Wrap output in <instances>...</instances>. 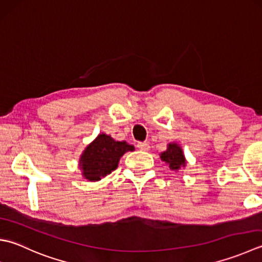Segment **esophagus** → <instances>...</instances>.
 <instances>
[{
  "mask_svg": "<svg viewBox=\"0 0 262 262\" xmlns=\"http://www.w3.org/2000/svg\"><path fill=\"white\" fill-rule=\"evenodd\" d=\"M137 148L141 151H148L150 150V144L147 142H140L137 143Z\"/></svg>",
  "mask_w": 262,
  "mask_h": 262,
  "instance_id": "obj_1",
  "label": "esophagus"
}]
</instances>
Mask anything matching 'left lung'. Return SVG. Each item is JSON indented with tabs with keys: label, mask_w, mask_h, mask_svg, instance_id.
Instances as JSON below:
<instances>
[{
	"label": "left lung",
	"mask_w": 262,
	"mask_h": 262,
	"mask_svg": "<svg viewBox=\"0 0 262 262\" xmlns=\"http://www.w3.org/2000/svg\"><path fill=\"white\" fill-rule=\"evenodd\" d=\"M161 160L165 161L171 170H177L182 166H185V158L183 156L182 148L177 144H169L167 151L161 153Z\"/></svg>",
	"instance_id": "1"
}]
</instances>
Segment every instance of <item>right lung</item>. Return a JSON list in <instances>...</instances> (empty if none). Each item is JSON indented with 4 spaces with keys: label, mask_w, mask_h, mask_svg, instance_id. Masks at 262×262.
Listing matches in <instances>:
<instances>
[{
    "label": "right lung",
    "mask_w": 262,
    "mask_h": 262,
    "mask_svg": "<svg viewBox=\"0 0 262 262\" xmlns=\"http://www.w3.org/2000/svg\"><path fill=\"white\" fill-rule=\"evenodd\" d=\"M134 146L126 142H117L105 134H100L96 140L86 147L80 159L83 175L91 182L100 181L118 167L120 157Z\"/></svg>",
    "instance_id": "1"
}]
</instances>
